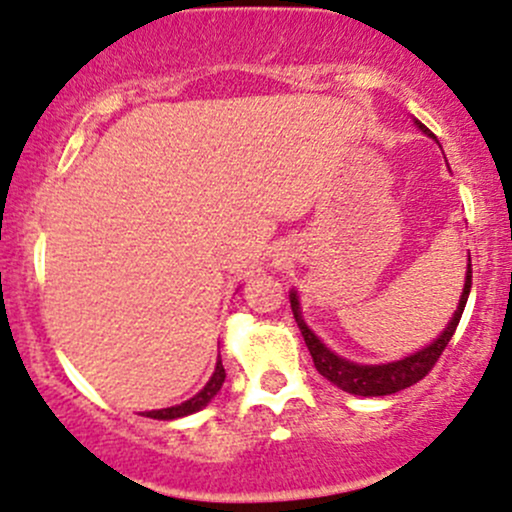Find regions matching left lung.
<instances>
[{"label":"left lung","instance_id":"8db88e82","mask_svg":"<svg viewBox=\"0 0 512 512\" xmlns=\"http://www.w3.org/2000/svg\"><path fill=\"white\" fill-rule=\"evenodd\" d=\"M414 125L422 134L427 137L437 139L427 127L422 125L419 120H414ZM469 292H471V255H469V265H466V279H464V292H461L459 306H456L454 316L446 324L444 331L434 338L429 346L419 348L417 353L405 355L400 360H392V363H378V365H363V363H353V360L341 358L338 353H333L331 348L306 326L304 316H301V304L297 292H289V304H292L294 319H297V326L304 336L306 348H309L311 358H314L316 370L336 387H341L343 392H351V395H360V397H383V395H392V392H400L405 387H410L414 383L424 378L429 370L434 368V363L439 360L441 351L446 348V343L451 341L454 336L456 326H459L461 314H464V306L469 301Z\"/></svg>","mask_w":512,"mask_h":512}]
</instances>
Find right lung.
Here are the masks:
<instances>
[{
  "mask_svg": "<svg viewBox=\"0 0 512 512\" xmlns=\"http://www.w3.org/2000/svg\"><path fill=\"white\" fill-rule=\"evenodd\" d=\"M225 383V368H223V360H220L218 355V363H215V370L211 375V380H208L206 385H203L201 392H196V395L191 397V400L181 402V405H174V407H164V410H152V412H144V417H152V419H164V422H169V419H179V417H188V414L203 410V407L208 405V402L213 400L215 395L220 392V387Z\"/></svg>",
  "mask_w": 512,
  "mask_h": 512,
  "instance_id": "obj_1",
  "label": "right lung"
}]
</instances>
